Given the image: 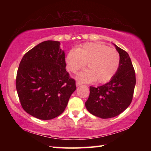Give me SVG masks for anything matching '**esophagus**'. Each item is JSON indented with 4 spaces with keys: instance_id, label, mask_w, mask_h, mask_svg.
<instances>
[{
    "instance_id": "1",
    "label": "esophagus",
    "mask_w": 151,
    "mask_h": 151,
    "mask_svg": "<svg viewBox=\"0 0 151 151\" xmlns=\"http://www.w3.org/2000/svg\"><path fill=\"white\" fill-rule=\"evenodd\" d=\"M76 86H79L80 85H81V83H80V82H78V81H77L76 83Z\"/></svg>"
}]
</instances>
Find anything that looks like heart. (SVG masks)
<instances>
[{
  "label": "heart",
  "mask_w": 151,
  "mask_h": 151,
  "mask_svg": "<svg viewBox=\"0 0 151 151\" xmlns=\"http://www.w3.org/2000/svg\"><path fill=\"white\" fill-rule=\"evenodd\" d=\"M86 63L87 70L78 74L82 81L105 83L118 70L120 55L117 50L100 43L88 42L77 49H71L66 57V68L72 73L77 72Z\"/></svg>",
  "instance_id": "1"
}]
</instances>
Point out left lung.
Returning <instances> with one entry per match:
<instances>
[{
	"label": "left lung",
	"instance_id": "left-lung-1",
	"mask_svg": "<svg viewBox=\"0 0 151 151\" xmlns=\"http://www.w3.org/2000/svg\"><path fill=\"white\" fill-rule=\"evenodd\" d=\"M114 46L120 55L118 70L109 83L97 87L90 86V94L85 103L88 111L101 119L112 118L127 109L132 102L136 84L129 54Z\"/></svg>",
	"mask_w": 151,
	"mask_h": 151
}]
</instances>
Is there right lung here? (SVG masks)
Here are the masks:
<instances>
[{"label":"right lung","mask_w":151,"mask_h":151,"mask_svg":"<svg viewBox=\"0 0 151 151\" xmlns=\"http://www.w3.org/2000/svg\"><path fill=\"white\" fill-rule=\"evenodd\" d=\"M65 56L60 42L47 40L22 57L17 70L16 88L21 106L27 113L50 120L65 111L76 90L75 79L66 70Z\"/></svg>","instance_id":"1"}]
</instances>
